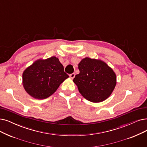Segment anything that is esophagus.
<instances>
[{
    "mask_svg": "<svg viewBox=\"0 0 147 147\" xmlns=\"http://www.w3.org/2000/svg\"><path fill=\"white\" fill-rule=\"evenodd\" d=\"M69 77L71 78V79H74L75 77V74L74 73H72L69 74Z\"/></svg>",
    "mask_w": 147,
    "mask_h": 147,
    "instance_id": "34e87169",
    "label": "esophagus"
}]
</instances>
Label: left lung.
I'll return each instance as SVG.
<instances>
[{
	"instance_id": "obj_1",
	"label": "left lung",
	"mask_w": 147,
	"mask_h": 147,
	"mask_svg": "<svg viewBox=\"0 0 147 147\" xmlns=\"http://www.w3.org/2000/svg\"><path fill=\"white\" fill-rule=\"evenodd\" d=\"M79 74L74 83L85 98L99 103L111 95L117 84L116 74L107 63L100 59L85 58L79 63Z\"/></svg>"
}]
</instances>
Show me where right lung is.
<instances>
[{
    "label": "right lung",
    "mask_w": 147,
    "mask_h": 147,
    "mask_svg": "<svg viewBox=\"0 0 147 147\" xmlns=\"http://www.w3.org/2000/svg\"><path fill=\"white\" fill-rule=\"evenodd\" d=\"M69 77L63 65L55 56L38 59L24 70L23 85L27 93L36 99L52 95Z\"/></svg>",
    "instance_id": "add662e5"
}]
</instances>
